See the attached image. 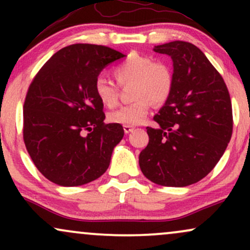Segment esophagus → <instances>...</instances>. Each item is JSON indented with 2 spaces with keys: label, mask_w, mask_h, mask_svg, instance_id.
<instances>
[{
  "label": "esophagus",
  "mask_w": 250,
  "mask_h": 250,
  "mask_svg": "<svg viewBox=\"0 0 250 250\" xmlns=\"http://www.w3.org/2000/svg\"><path fill=\"white\" fill-rule=\"evenodd\" d=\"M133 127L131 125H123V130H125V134H129L130 131H133Z\"/></svg>",
  "instance_id": "obj_1"
}]
</instances>
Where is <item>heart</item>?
I'll list each match as a JSON object with an SVG mask.
<instances>
[{
  "mask_svg": "<svg viewBox=\"0 0 250 250\" xmlns=\"http://www.w3.org/2000/svg\"><path fill=\"white\" fill-rule=\"evenodd\" d=\"M113 75L120 84L134 82V102L122 105L109 113L113 123L125 125H140L146 120L151 108V102L162 104L173 91L174 76L171 68L166 62L154 61L153 57L133 54L113 69ZM94 93L100 102L108 108L119 102V87L115 83L99 76L94 82Z\"/></svg>",
  "mask_w": 250,
  "mask_h": 250,
  "instance_id": "heart-1",
  "label": "heart"
}]
</instances>
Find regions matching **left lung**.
<instances>
[{"label":"left lung","mask_w":250,"mask_h":250,"mask_svg":"<svg viewBox=\"0 0 250 250\" xmlns=\"http://www.w3.org/2000/svg\"><path fill=\"white\" fill-rule=\"evenodd\" d=\"M154 51L173 60L169 99L147 127L149 143L140 153L143 175L166 187H186L213 170L233 133L229 91L219 71L196 45L174 41Z\"/></svg>","instance_id":"8db88e82"}]
</instances>
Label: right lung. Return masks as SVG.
<instances>
[{"instance_id":"right-lung-1","label":"right lung","mask_w":250,"mask_h":250,"mask_svg":"<svg viewBox=\"0 0 250 250\" xmlns=\"http://www.w3.org/2000/svg\"><path fill=\"white\" fill-rule=\"evenodd\" d=\"M122 57L104 45L77 43L54 54L34 77L23 105V140L45 179L76 187L105 173L125 130L120 123L103 122L94 82Z\"/></svg>"}]
</instances>
